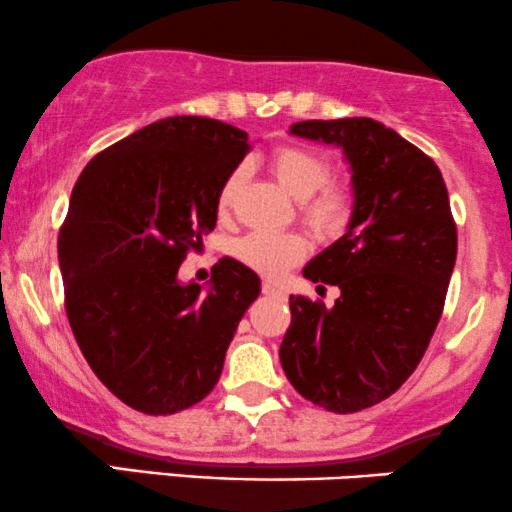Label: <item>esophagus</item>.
Here are the masks:
<instances>
[{
  "instance_id": "1",
  "label": "esophagus",
  "mask_w": 512,
  "mask_h": 512,
  "mask_svg": "<svg viewBox=\"0 0 512 512\" xmlns=\"http://www.w3.org/2000/svg\"><path fill=\"white\" fill-rule=\"evenodd\" d=\"M262 291L267 293V295H276V298H286V291H283L279 283L264 281V283H262Z\"/></svg>"
}]
</instances>
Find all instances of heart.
Returning <instances> with one entry per match:
<instances>
[{"mask_svg":"<svg viewBox=\"0 0 512 512\" xmlns=\"http://www.w3.org/2000/svg\"><path fill=\"white\" fill-rule=\"evenodd\" d=\"M272 169L279 181L303 200V219L319 236H338L353 214V195L341 183L329 181L331 164L322 152L303 145H283L272 152ZM245 164L233 166L219 186V209H229L245 181ZM305 240L293 233L252 231L236 240L233 255L257 274L276 279L305 257Z\"/></svg>","mask_w":512,"mask_h":512,"instance_id":"b5f03b06","label":"heart"}]
</instances>
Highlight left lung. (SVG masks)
Masks as SVG:
<instances>
[{"label":"left lung","instance_id":"obj_1","mask_svg":"<svg viewBox=\"0 0 512 512\" xmlns=\"http://www.w3.org/2000/svg\"><path fill=\"white\" fill-rule=\"evenodd\" d=\"M291 133L341 147L355 202L346 236L303 269L341 295L334 307L288 298L281 367L300 396L348 415L389 398L420 365L446 303L458 231L439 166L393 128L360 116L300 121Z\"/></svg>","mask_w":512,"mask_h":512}]
</instances>
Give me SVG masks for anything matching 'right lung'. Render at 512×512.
I'll return each mask as SVG.
<instances>
[{
	"mask_svg": "<svg viewBox=\"0 0 512 512\" xmlns=\"http://www.w3.org/2000/svg\"><path fill=\"white\" fill-rule=\"evenodd\" d=\"M248 133L169 116L90 159L59 231L66 317L97 379L145 415L200 403L224 369L240 317L260 295L252 269L224 257L209 291L178 283L188 252L217 226L226 174Z\"/></svg>",
	"mask_w": 512,
	"mask_h": 512,
	"instance_id": "right-lung-1",
	"label": "right lung"
}]
</instances>
